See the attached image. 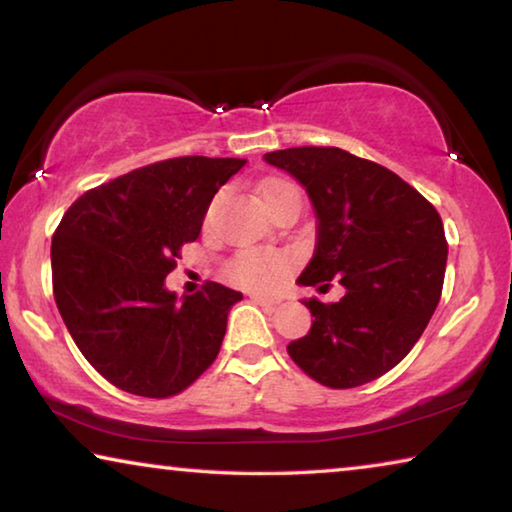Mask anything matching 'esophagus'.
Returning a JSON list of instances; mask_svg holds the SVG:
<instances>
[{"mask_svg":"<svg viewBox=\"0 0 512 512\" xmlns=\"http://www.w3.org/2000/svg\"><path fill=\"white\" fill-rule=\"evenodd\" d=\"M250 300H253L255 305H262V307H275L277 305V298H266V296H259V293H253Z\"/></svg>","mask_w":512,"mask_h":512,"instance_id":"esophagus-1","label":"esophagus"}]
</instances>
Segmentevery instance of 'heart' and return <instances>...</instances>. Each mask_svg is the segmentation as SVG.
Instances as JSON below:
<instances>
[{
    "label": "heart",
    "instance_id": "b5f03b06",
    "mask_svg": "<svg viewBox=\"0 0 512 512\" xmlns=\"http://www.w3.org/2000/svg\"><path fill=\"white\" fill-rule=\"evenodd\" d=\"M298 194V189L293 187L289 180L282 178H271L259 185V196H262V201L271 214H275L277 207L287 201V198ZM225 277L244 289L273 291L280 287L284 277H287V262H284V257L280 255H266L246 250V253L235 255L228 264H225Z\"/></svg>",
    "mask_w": 512,
    "mask_h": 512
}]
</instances>
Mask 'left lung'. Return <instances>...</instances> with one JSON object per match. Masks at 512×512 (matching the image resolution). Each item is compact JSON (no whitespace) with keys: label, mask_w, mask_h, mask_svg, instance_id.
Masks as SVG:
<instances>
[{"label":"left lung","mask_w":512,"mask_h":512,"mask_svg":"<svg viewBox=\"0 0 512 512\" xmlns=\"http://www.w3.org/2000/svg\"><path fill=\"white\" fill-rule=\"evenodd\" d=\"M307 189L318 219L316 250L298 277L339 302L305 300L307 336L289 343L296 366L327 388H354L395 368L424 332L443 293V219L418 189L377 162L336 146L266 153Z\"/></svg>","instance_id":"1"}]
</instances>
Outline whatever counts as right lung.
<instances>
[{
	"mask_svg": "<svg viewBox=\"0 0 512 512\" xmlns=\"http://www.w3.org/2000/svg\"><path fill=\"white\" fill-rule=\"evenodd\" d=\"M246 160L185 155L85 192L51 239L60 316L92 368L140 397L185 391L221 350L239 291L205 282L178 302L164 289L180 248L201 235L219 187Z\"/></svg>",
	"mask_w": 512,
	"mask_h": 512,
	"instance_id": "1",
	"label": "right lung"
}]
</instances>
